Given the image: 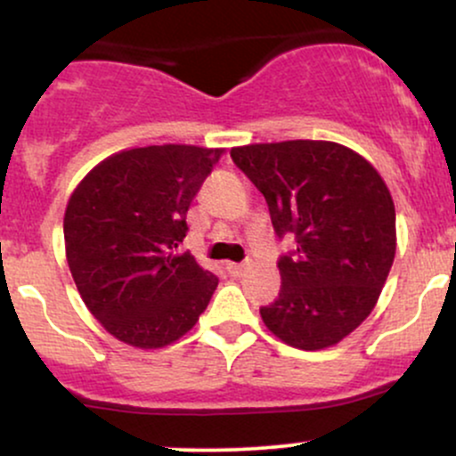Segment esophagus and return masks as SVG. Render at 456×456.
I'll use <instances>...</instances> for the list:
<instances>
[{"instance_id":"obj_1","label":"esophagus","mask_w":456,"mask_h":456,"mask_svg":"<svg viewBox=\"0 0 456 456\" xmlns=\"http://www.w3.org/2000/svg\"><path fill=\"white\" fill-rule=\"evenodd\" d=\"M246 270V264H227V272L232 276H242Z\"/></svg>"}]
</instances>
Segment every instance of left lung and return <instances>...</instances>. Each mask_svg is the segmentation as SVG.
Wrapping results in <instances>:
<instances>
[{"mask_svg": "<svg viewBox=\"0 0 456 456\" xmlns=\"http://www.w3.org/2000/svg\"><path fill=\"white\" fill-rule=\"evenodd\" d=\"M232 159L265 197L279 240H296L261 319L291 347L337 345L373 311L395 261L390 191L362 156L332 141L244 145Z\"/></svg>", "mask_w": 456, "mask_h": 456, "instance_id": "1", "label": "left lung"}]
</instances>
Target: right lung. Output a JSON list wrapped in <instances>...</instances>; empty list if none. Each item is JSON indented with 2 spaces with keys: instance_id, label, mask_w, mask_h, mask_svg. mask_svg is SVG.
<instances>
[{
  "instance_id": "right-lung-1",
  "label": "right lung",
  "mask_w": 456,
  "mask_h": 456,
  "mask_svg": "<svg viewBox=\"0 0 456 456\" xmlns=\"http://www.w3.org/2000/svg\"><path fill=\"white\" fill-rule=\"evenodd\" d=\"M221 154L195 145L119 151L72 192L68 265L92 315L119 341L165 347L206 311L218 279L180 244L188 208Z\"/></svg>"
}]
</instances>
